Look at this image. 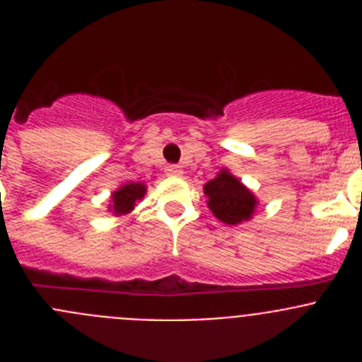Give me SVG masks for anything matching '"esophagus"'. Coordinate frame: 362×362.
I'll return each instance as SVG.
<instances>
[{
    "label": "esophagus",
    "instance_id": "esophagus-1",
    "mask_svg": "<svg viewBox=\"0 0 362 362\" xmlns=\"http://www.w3.org/2000/svg\"><path fill=\"white\" fill-rule=\"evenodd\" d=\"M166 175H170V177H179V175H183V168L177 165H170L165 168Z\"/></svg>",
    "mask_w": 362,
    "mask_h": 362
}]
</instances>
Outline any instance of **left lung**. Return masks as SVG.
<instances>
[{
	"mask_svg": "<svg viewBox=\"0 0 362 362\" xmlns=\"http://www.w3.org/2000/svg\"><path fill=\"white\" fill-rule=\"evenodd\" d=\"M206 204L214 216L225 225H241L250 221L257 209V197L239 181L228 168H221L214 179L203 187Z\"/></svg>",
	"mask_w": 362,
	"mask_h": 362,
	"instance_id": "obj_1",
	"label": "left lung"
}]
</instances>
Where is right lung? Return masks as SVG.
I'll list each match as a JSON object with an SVG mask.
<instances>
[{
    "label": "right lung",
    "instance_id": "obj_1",
    "mask_svg": "<svg viewBox=\"0 0 362 362\" xmlns=\"http://www.w3.org/2000/svg\"><path fill=\"white\" fill-rule=\"evenodd\" d=\"M146 194L145 183H123L117 190L110 194V201H108V212H112L116 217L127 216L136 209L137 201H141Z\"/></svg>",
    "mask_w": 362,
    "mask_h": 362
}]
</instances>
